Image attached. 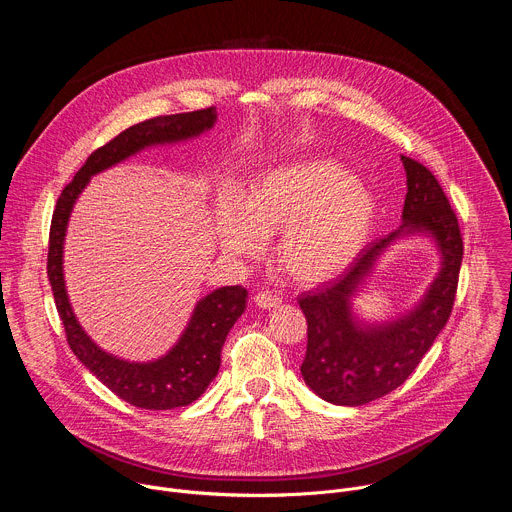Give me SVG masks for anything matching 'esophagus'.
<instances>
[{
	"instance_id": "34e87169",
	"label": "esophagus",
	"mask_w": 512,
	"mask_h": 512,
	"mask_svg": "<svg viewBox=\"0 0 512 512\" xmlns=\"http://www.w3.org/2000/svg\"><path fill=\"white\" fill-rule=\"evenodd\" d=\"M253 302H255V306H259L263 310H271L281 304V300L277 296H273L271 291H259V294L253 296Z\"/></svg>"
}]
</instances>
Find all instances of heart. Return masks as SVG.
Instances as JSON below:
<instances>
[{"mask_svg": "<svg viewBox=\"0 0 512 512\" xmlns=\"http://www.w3.org/2000/svg\"><path fill=\"white\" fill-rule=\"evenodd\" d=\"M375 198L332 160L306 158L271 166L249 186L247 200L227 194L218 206V239L231 257L255 255L265 233L279 231L277 255L289 275L320 283L367 245Z\"/></svg>", "mask_w": 512, "mask_h": 512, "instance_id": "obj_1", "label": "heart"}]
</instances>
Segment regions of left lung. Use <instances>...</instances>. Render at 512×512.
I'll return each mask as SVG.
<instances>
[{"instance_id":"obj_1","label":"left lung","mask_w":512,"mask_h":512,"mask_svg":"<svg viewBox=\"0 0 512 512\" xmlns=\"http://www.w3.org/2000/svg\"><path fill=\"white\" fill-rule=\"evenodd\" d=\"M401 162L407 174L401 227L364 247L336 281L300 298L308 320V348L300 371L306 385L334 405H364L401 387L452 314L464 255L456 212L425 166L407 156ZM409 234L434 241L441 271L409 313L377 325L358 321L351 298L366 284L382 253Z\"/></svg>"}]
</instances>
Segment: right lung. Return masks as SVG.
<instances>
[{
  "label": "right lung",
  "instance_id": "1",
  "mask_svg": "<svg viewBox=\"0 0 512 512\" xmlns=\"http://www.w3.org/2000/svg\"><path fill=\"white\" fill-rule=\"evenodd\" d=\"M214 123L216 109L208 107L192 113L154 117L131 125L87 158L85 166L62 190L52 214L48 279L68 346L107 389H111L119 399L141 409L160 411L184 407L206 391L210 381L218 375V367H221V350L227 334L245 312L247 289L241 285H225L198 300L182 336L164 356L148 362L123 360L97 346L72 312L62 267L66 227L77 198L95 174L105 172L143 150L154 148V145L194 139L212 129Z\"/></svg>",
  "mask_w": 512,
  "mask_h": 512
}]
</instances>
